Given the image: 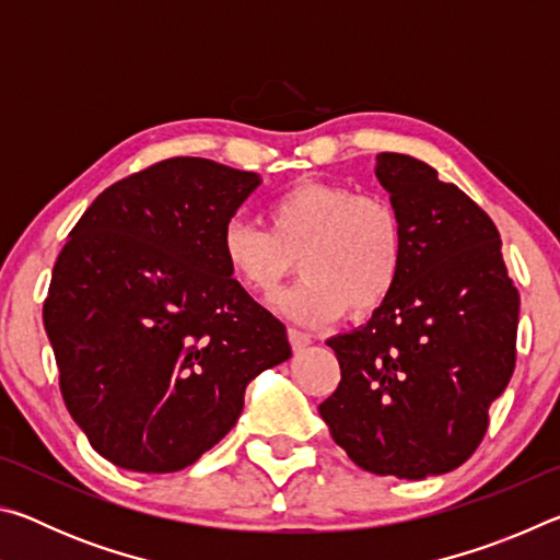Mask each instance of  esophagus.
Instances as JSON below:
<instances>
[{
  "label": "esophagus",
  "mask_w": 560,
  "mask_h": 560,
  "mask_svg": "<svg viewBox=\"0 0 560 560\" xmlns=\"http://www.w3.org/2000/svg\"><path fill=\"white\" fill-rule=\"evenodd\" d=\"M289 343H291V348L299 353V350H303V348H306V346L311 343V336L303 334V330L289 328Z\"/></svg>",
  "instance_id": "esophagus-1"
}]
</instances>
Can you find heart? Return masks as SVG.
<instances>
[{"label":"heart","mask_w":560,"mask_h":560,"mask_svg":"<svg viewBox=\"0 0 560 560\" xmlns=\"http://www.w3.org/2000/svg\"><path fill=\"white\" fill-rule=\"evenodd\" d=\"M267 230L230 220L222 259L230 277L254 296L271 299L299 259L301 281L277 301L303 326L363 316L390 299L405 269L400 212L377 195L330 183H301L264 210Z\"/></svg>","instance_id":"heart-1"}]
</instances>
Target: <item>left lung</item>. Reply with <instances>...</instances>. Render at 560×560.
Listing matches in <instances>:
<instances>
[{"label": "left lung", "mask_w": 560, "mask_h": 560, "mask_svg": "<svg viewBox=\"0 0 560 560\" xmlns=\"http://www.w3.org/2000/svg\"><path fill=\"white\" fill-rule=\"evenodd\" d=\"M375 160L405 224V269L365 326L326 340L340 383L318 412L360 469L424 479L485 440L516 365L518 291L477 202L422 160Z\"/></svg>", "instance_id": "8db88e82"}]
</instances>
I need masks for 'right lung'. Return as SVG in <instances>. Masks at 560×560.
<instances>
[{
  "label": "right lung",
  "instance_id": "1",
  "mask_svg": "<svg viewBox=\"0 0 560 560\" xmlns=\"http://www.w3.org/2000/svg\"><path fill=\"white\" fill-rule=\"evenodd\" d=\"M259 183L160 160L103 189L63 244L44 328L66 407L116 467H189L240 420L249 381L291 358L287 328L222 259L224 224Z\"/></svg>",
  "mask_w": 560,
  "mask_h": 560
}]
</instances>
